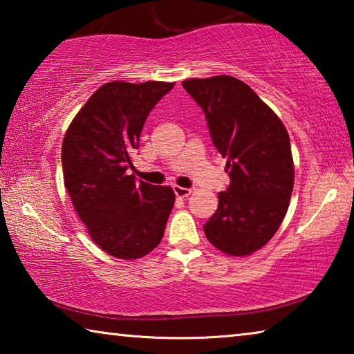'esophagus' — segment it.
Masks as SVG:
<instances>
[{
    "label": "esophagus",
    "instance_id": "1",
    "mask_svg": "<svg viewBox=\"0 0 354 354\" xmlns=\"http://www.w3.org/2000/svg\"><path fill=\"white\" fill-rule=\"evenodd\" d=\"M173 190H175V194L176 196H179V198H185V196H189L192 194V189L179 187V185H173Z\"/></svg>",
    "mask_w": 354,
    "mask_h": 354
}]
</instances>
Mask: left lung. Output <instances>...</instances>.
Masks as SVG:
<instances>
[{
    "label": "left lung",
    "mask_w": 354,
    "mask_h": 354,
    "mask_svg": "<svg viewBox=\"0 0 354 354\" xmlns=\"http://www.w3.org/2000/svg\"><path fill=\"white\" fill-rule=\"evenodd\" d=\"M205 112L214 147L230 176L205 234L215 248L248 256L262 248L289 207L293 189L290 139L284 124L247 84L220 75L183 82Z\"/></svg>",
    "instance_id": "8db88e82"
}]
</instances>
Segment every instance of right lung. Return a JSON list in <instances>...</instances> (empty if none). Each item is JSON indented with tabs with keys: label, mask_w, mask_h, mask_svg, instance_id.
Instances as JSON below:
<instances>
[{
	"label": "right lung",
	"mask_w": 354,
	"mask_h": 354,
	"mask_svg": "<svg viewBox=\"0 0 354 354\" xmlns=\"http://www.w3.org/2000/svg\"><path fill=\"white\" fill-rule=\"evenodd\" d=\"M175 82H107L71 122L62 143L64 183L101 250L137 259L156 248L175 205L169 185L128 175L147 117Z\"/></svg>",
	"instance_id": "right-lung-1"
}]
</instances>
